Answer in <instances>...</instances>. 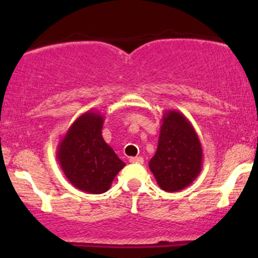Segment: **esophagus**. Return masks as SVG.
I'll return each instance as SVG.
<instances>
[{
  "mask_svg": "<svg viewBox=\"0 0 258 258\" xmlns=\"http://www.w3.org/2000/svg\"><path fill=\"white\" fill-rule=\"evenodd\" d=\"M143 158L142 156H132V158H130V162H132V164H143Z\"/></svg>",
  "mask_w": 258,
  "mask_h": 258,
  "instance_id": "34e87169",
  "label": "esophagus"
}]
</instances>
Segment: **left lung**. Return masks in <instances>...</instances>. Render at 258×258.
<instances>
[{
  "label": "left lung",
  "instance_id": "8db88e82",
  "mask_svg": "<svg viewBox=\"0 0 258 258\" xmlns=\"http://www.w3.org/2000/svg\"><path fill=\"white\" fill-rule=\"evenodd\" d=\"M149 168L160 188L178 191L186 188L203 168V148L198 133L182 112L166 110L162 114L158 149Z\"/></svg>",
  "mask_w": 258,
  "mask_h": 258
}]
</instances>
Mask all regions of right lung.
I'll return each mask as SVG.
<instances>
[{"label": "right lung", "mask_w": 258, "mask_h": 258, "mask_svg": "<svg viewBox=\"0 0 258 258\" xmlns=\"http://www.w3.org/2000/svg\"><path fill=\"white\" fill-rule=\"evenodd\" d=\"M104 115L88 110L73 122L57 148V159L68 180L90 194L105 193L125 167L102 136Z\"/></svg>", "instance_id": "right-lung-1"}]
</instances>
